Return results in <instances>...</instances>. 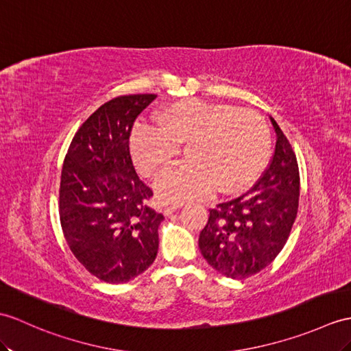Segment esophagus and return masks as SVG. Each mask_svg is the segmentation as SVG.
<instances>
[{
	"label": "esophagus",
	"instance_id": "1",
	"mask_svg": "<svg viewBox=\"0 0 351 351\" xmlns=\"http://www.w3.org/2000/svg\"><path fill=\"white\" fill-rule=\"evenodd\" d=\"M182 206V203H179V202H176V203H170V205H166L165 206V215H170V214H173L175 210H178L179 208Z\"/></svg>",
	"mask_w": 351,
	"mask_h": 351
}]
</instances>
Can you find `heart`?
Here are the masks:
<instances>
[{
  "label": "heart",
  "mask_w": 351,
  "mask_h": 351,
  "mask_svg": "<svg viewBox=\"0 0 351 351\" xmlns=\"http://www.w3.org/2000/svg\"><path fill=\"white\" fill-rule=\"evenodd\" d=\"M157 125L138 124L130 138L133 161L145 176L166 170L186 145V162L167 170L156 190L165 200L200 199L214 190H247L262 173L271 149L266 121L224 103L181 100L157 115Z\"/></svg>",
  "instance_id": "obj_1"
}]
</instances>
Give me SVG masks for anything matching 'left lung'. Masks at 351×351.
Masks as SVG:
<instances>
[{"label": "left lung", "instance_id": "obj_1", "mask_svg": "<svg viewBox=\"0 0 351 351\" xmlns=\"http://www.w3.org/2000/svg\"><path fill=\"white\" fill-rule=\"evenodd\" d=\"M275 152L251 190L209 209L199 236L202 256L227 278L245 280L271 265L286 245L299 206L296 154L280 125Z\"/></svg>", "mask_w": 351, "mask_h": 351}]
</instances>
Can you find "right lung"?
Masks as SVG:
<instances>
[{"label": "right lung", "mask_w": 351, "mask_h": 351, "mask_svg": "<svg viewBox=\"0 0 351 351\" xmlns=\"http://www.w3.org/2000/svg\"><path fill=\"white\" fill-rule=\"evenodd\" d=\"M156 94L119 95L100 106L73 137L60 185V221L73 254L89 274L121 284L148 269L158 252L162 214L130 156L136 118Z\"/></svg>", "instance_id": "1"}]
</instances>
